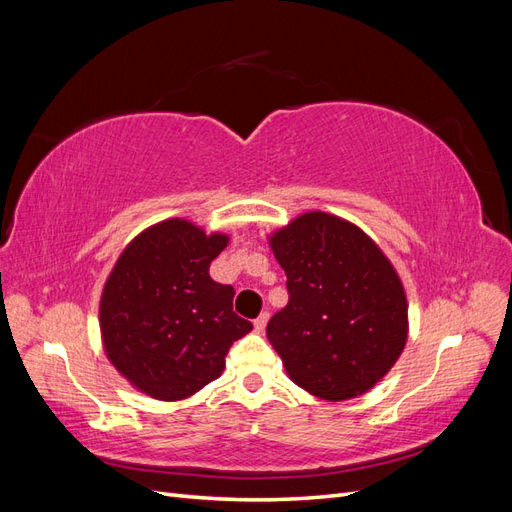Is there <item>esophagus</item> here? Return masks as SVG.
<instances>
[{"label": "esophagus", "instance_id": "obj_1", "mask_svg": "<svg viewBox=\"0 0 512 512\" xmlns=\"http://www.w3.org/2000/svg\"><path fill=\"white\" fill-rule=\"evenodd\" d=\"M267 322H269V314H267V312H265V314H260V316L254 320V329H256V333H262V331H265Z\"/></svg>", "mask_w": 512, "mask_h": 512}]
</instances>
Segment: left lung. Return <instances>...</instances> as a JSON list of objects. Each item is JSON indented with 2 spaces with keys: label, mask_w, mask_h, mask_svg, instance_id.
I'll return each instance as SVG.
<instances>
[{
  "label": "left lung",
  "mask_w": 512,
  "mask_h": 512,
  "mask_svg": "<svg viewBox=\"0 0 512 512\" xmlns=\"http://www.w3.org/2000/svg\"><path fill=\"white\" fill-rule=\"evenodd\" d=\"M288 277V305L267 337L290 380L327 401L365 395L389 374L408 339V301L391 260L337 215L307 211L271 232Z\"/></svg>",
  "instance_id": "1"
}]
</instances>
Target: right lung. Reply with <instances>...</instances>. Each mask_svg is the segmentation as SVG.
Returning <instances> with one entry per match:
<instances>
[{
	"instance_id": "right-lung-1",
	"label": "right lung",
	"mask_w": 512,
	"mask_h": 512,
	"mask_svg": "<svg viewBox=\"0 0 512 512\" xmlns=\"http://www.w3.org/2000/svg\"><path fill=\"white\" fill-rule=\"evenodd\" d=\"M228 245L173 218L134 237L117 258L100 299L108 361L134 389L179 401L222 376L232 342L252 322L232 312L235 288L211 280V260Z\"/></svg>"
}]
</instances>
